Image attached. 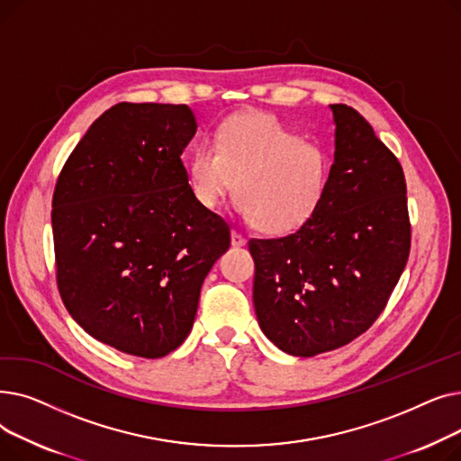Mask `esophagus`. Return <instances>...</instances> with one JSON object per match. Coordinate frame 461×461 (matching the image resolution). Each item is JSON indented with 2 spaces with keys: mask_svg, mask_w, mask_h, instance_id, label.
I'll list each match as a JSON object with an SVG mask.
<instances>
[{
  "mask_svg": "<svg viewBox=\"0 0 461 461\" xmlns=\"http://www.w3.org/2000/svg\"><path fill=\"white\" fill-rule=\"evenodd\" d=\"M231 245L233 247H245L247 245V237L237 233V231H231Z\"/></svg>",
  "mask_w": 461,
  "mask_h": 461,
  "instance_id": "34e87169",
  "label": "esophagus"
}]
</instances>
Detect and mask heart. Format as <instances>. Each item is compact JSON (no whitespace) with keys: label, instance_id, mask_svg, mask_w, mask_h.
Returning <instances> with one entry per match:
<instances>
[{"label":"heart","instance_id":"heart-1","mask_svg":"<svg viewBox=\"0 0 461 461\" xmlns=\"http://www.w3.org/2000/svg\"><path fill=\"white\" fill-rule=\"evenodd\" d=\"M323 145L287 131L269 113L226 119L216 140L194 149L188 174L196 200L216 209L237 190L240 211L273 235L292 233L316 214L330 179Z\"/></svg>","mask_w":461,"mask_h":461}]
</instances>
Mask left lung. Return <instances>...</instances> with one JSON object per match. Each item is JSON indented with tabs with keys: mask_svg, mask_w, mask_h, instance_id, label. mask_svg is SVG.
I'll list each match as a JSON object with an SVG mask.
<instances>
[{
	"mask_svg": "<svg viewBox=\"0 0 461 461\" xmlns=\"http://www.w3.org/2000/svg\"><path fill=\"white\" fill-rule=\"evenodd\" d=\"M330 112L334 162L323 203L295 233L249 243L258 323L294 357L338 349L368 330L411 247L398 158L357 110L330 104Z\"/></svg>",
	"mask_w": 461,
	"mask_h": 461,
	"instance_id": "left-lung-1",
	"label": "left lung"
}]
</instances>
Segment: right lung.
<instances>
[{
	"instance_id": "right-lung-1",
	"label": "right lung",
	"mask_w": 461,
	"mask_h": 461,
	"mask_svg": "<svg viewBox=\"0 0 461 461\" xmlns=\"http://www.w3.org/2000/svg\"><path fill=\"white\" fill-rule=\"evenodd\" d=\"M198 131L186 104L119 103L87 129L52 200L58 285L89 336L160 358L196 318L202 284L230 249L181 160Z\"/></svg>"
}]
</instances>
